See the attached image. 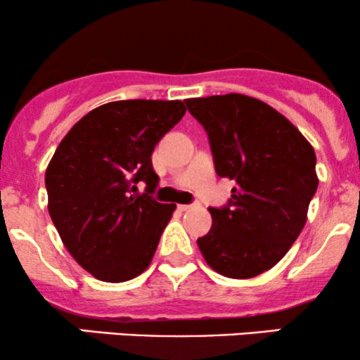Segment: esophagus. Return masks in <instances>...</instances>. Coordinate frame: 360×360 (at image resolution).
Listing matches in <instances>:
<instances>
[{"instance_id": "1", "label": "esophagus", "mask_w": 360, "mask_h": 360, "mask_svg": "<svg viewBox=\"0 0 360 360\" xmlns=\"http://www.w3.org/2000/svg\"><path fill=\"white\" fill-rule=\"evenodd\" d=\"M193 206H194V205H179V206H177V208H179L181 212H188V210H191Z\"/></svg>"}]
</instances>
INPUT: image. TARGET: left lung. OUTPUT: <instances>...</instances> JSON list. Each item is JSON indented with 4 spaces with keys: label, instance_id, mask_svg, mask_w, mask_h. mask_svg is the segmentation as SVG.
<instances>
[{
    "label": "left lung",
    "instance_id": "8db88e82",
    "mask_svg": "<svg viewBox=\"0 0 360 360\" xmlns=\"http://www.w3.org/2000/svg\"><path fill=\"white\" fill-rule=\"evenodd\" d=\"M208 134L220 177L237 186L198 247L218 274L249 279L274 267L307 223L318 188L316 155L301 131L267 103L230 93L186 100Z\"/></svg>",
    "mask_w": 360,
    "mask_h": 360
}]
</instances>
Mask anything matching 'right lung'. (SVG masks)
Masks as SVG:
<instances>
[{
	"label": "right lung",
	"instance_id": "1",
	"mask_svg": "<svg viewBox=\"0 0 360 360\" xmlns=\"http://www.w3.org/2000/svg\"><path fill=\"white\" fill-rule=\"evenodd\" d=\"M183 101L123 100L98 106L68 131L45 171L49 213L69 254L105 283L142 274L176 205L150 196L152 152L184 117ZM143 180L146 193L137 195Z\"/></svg>",
	"mask_w": 360,
	"mask_h": 360
}]
</instances>
